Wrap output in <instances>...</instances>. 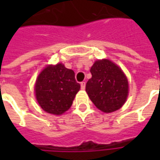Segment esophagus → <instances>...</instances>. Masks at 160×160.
Masks as SVG:
<instances>
[{
	"label": "esophagus",
	"mask_w": 160,
	"mask_h": 160,
	"mask_svg": "<svg viewBox=\"0 0 160 160\" xmlns=\"http://www.w3.org/2000/svg\"><path fill=\"white\" fill-rule=\"evenodd\" d=\"M80 87H81L82 90H85V88H86V82H81L80 83Z\"/></svg>",
	"instance_id": "34e87169"
}]
</instances>
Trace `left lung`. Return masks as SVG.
Returning <instances> with one entry per match:
<instances>
[{
    "label": "left lung",
    "mask_w": 160,
    "mask_h": 160,
    "mask_svg": "<svg viewBox=\"0 0 160 160\" xmlns=\"http://www.w3.org/2000/svg\"><path fill=\"white\" fill-rule=\"evenodd\" d=\"M86 91L94 105L104 113L123 106L129 92L128 80L120 67L109 59L95 61Z\"/></svg>",
    "instance_id": "left-lung-1"
}]
</instances>
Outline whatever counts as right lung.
Instances as JSON below:
<instances>
[{
	"mask_svg": "<svg viewBox=\"0 0 160 160\" xmlns=\"http://www.w3.org/2000/svg\"><path fill=\"white\" fill-rule=\"evenodd\" d=\"M74 72L59 62L46 65L37 77L34 92L42 110L55 116L65 113L73 104L80 85L74 78Z\"/></svg>",
	"mask_w": 160,
	"mask_h": 160,
	"instance_id": "obj_1",
	"label": "right lung"
}]
</instances>
